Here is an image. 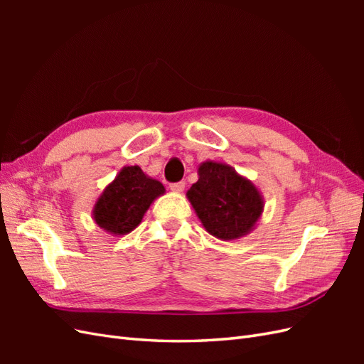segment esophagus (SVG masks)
Returning <instances> with one entry per match:
<instances>
[{"instance_id":"esophagus-1","label":"esophagus","mask_w":364,"mask_h":364,"mask_svg":"<svg viewBox=\"0 0 364 364\" xmlns=\"http://www.w3.org/2000/svg\"><path fill=\"white\" fill-rule=\"evenodd\" d=\"M183 188H185V182H176L170 185V190L174 193H182Z\"/></svg>"}]
</instances>
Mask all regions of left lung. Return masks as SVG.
Returning a JSON list of instances; mask_svg holds the SVG:
<instances>
[{"instance_id":"left-lung-1","label":"left lung","mask_w":364,"mask_h":364,"mask_svg":"<svg viewBox=\"0 0 364 364\" xmlns=\"http://www.w3.org/2000/svg\"><path fill=\"white\" fill-rule=\"evenodd\" d=\"M199 181L186 191L206 232L232 241L250 234L264 211L257 185L223 162L205 161L197 168Z\"/></svg>"}]
</instances>
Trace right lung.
I'll return each instance as SVG.
<instances>
[{"label": "right lung", "mask_w": 364, "mask_h": 364, "mask_svg": "<svg viewBox=\"0 0 364 364\" xmlns=\"http://www.w3.org/2000/svg\"><path fill=\"white\" fill-rule=\"evenodd\" d=\"M165 194L164 185L147 176L138 165H126L105 186L92 208V218L107 234L123 237L132 232L150 205Z\"/></svg>", "instance_id": "obj_1"}]
</instances>
